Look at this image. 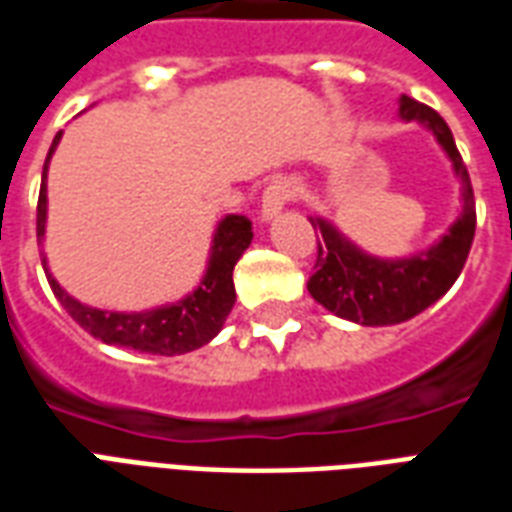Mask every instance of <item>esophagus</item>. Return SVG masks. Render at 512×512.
I'll return each instance as SVG.
<instances>
[{"instance_id":"esophagus-1","label":"esophagus","mask_w":512,"mask_h":512,"mask_svg":"<svg viewBox=\"0 0 512 512\" xmlns=\"http://www.w3.org/2000/svg\"><path fill=\"white\" fill-rule=\"evenodd\" d=\"M293 197H296V186H293L290 180H274V183L263 191V219L277 216Z\"/></svg>"}]
</instances>
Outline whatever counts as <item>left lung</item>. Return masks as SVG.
<instances>
[{"instance_id":"obj_1","label":"left lung","mask_w":512,"mask_h":512,"mask_svg":"<svg viewBox=\"0 0 512 512\" xmlns=\"http://www.w3.org/2000/svg\"><path fill=\"white\" fill-rule=\"evenodd\" d=\"M400 115L403 120L425 123L447 150L452 167L463 180V211L439 244L408 260H376L345 241L329 222L310 219L318 238V255L307 290L329 312L362 326L403 323L439 301L463 271L477 227L469 172L444 117L408 95L400 98Z\"/></svg>"}]
</instances>
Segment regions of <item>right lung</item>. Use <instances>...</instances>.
I'll return each mask as SVG.
<instances>
[{"instance_id": "1", "label": "right lung", "mask_w": 512, "mask_h": 512, "mask_svg": "<svg viewBox=\"0 0 512 512\" xmlns=\"http://www.w3.org/2000/svg\"><path fill=\"white\" fill-rule=\"evenodd\" d=\"M60 136L62 131L54 136L46 164H43V183H40L38 197V246L43 244V233H46V169H49V158L60 142ZM249 244H252V222L246 216L222 219L219 230L213 235L211 266H208V274L202 279L200 288L178 304L150 312L128 315V312L93 310L68 296L51 274L49 285L73 321L101 343L131 348L139 354H189V351H197L205 343H211L213 337L222 332L224 321L235 304L233 268ZM43 268H46V260H43Z\"/></svg>"}]
</instances>
